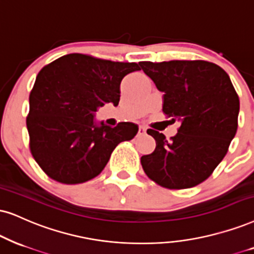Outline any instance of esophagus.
<instances>
[{
	"label": "esophagus",
	"mask_w": 254,
	"mask_h": 254,
	"mask_svg": "<svg viewBox=\"0 0 254 254\" xmlns=\"http://www.w3.org/2000/svg\"><path fill=\"white\" fill-rule=\"evenodd\" d=\"M145 132H146L145 127H142V125H139V127H138V133H137V136H142V134H145Z\"/></svg>",
	"instance_id": "1"
}]
</instances>
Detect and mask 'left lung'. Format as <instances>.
I'll return each instance as SVG.
<instances>
[{
  "instance_id": "left-lung-1",
  "label": "left lung",
  "mask_w": 254,
  "mask_h": 254,
  "mask_svg": "<svg viewBox=\"0 0 254 254\" xmlns=\"http://www.w3.org/2000/svg\"><path fill=\"white\" fill-rule=\"evenodd\" d=\"M139 65L164 92L166 117L181 124L169 140L147 129L156 149L140 158L144 172L170 190L193 188L212 175L236 136L238 95L225 70L207 61L139 62Z\"/></svg>"
}]
</instances>
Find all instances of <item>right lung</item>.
Masks as SVG:
<instances>
[{
  "label": "right lung",
  "mask_w": 254,
  "mask_h": 254,
  "mask_svg": "<svg viewBox=\"0 0 254 254\" xmlns=\"http://www.w3.org/2000/svg\"><path fill=\"white\" fill-rule=\"evenodd\" d=\"M137 70V63L69 54L38 72L27 127L31 155L48 177L69 185L88 182L103 171L118 144L136 136V124L111 127L94 116L105 103L118 105L122 79Z\"/></svg>",
  "instance_id": "obj_1"
}]
</instances>
